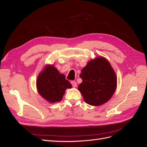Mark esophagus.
<instances>
[{"mask_svg":"<svg viewBox=\"0 0 147 147\" xmlns=\"http://www.w3.org/2000/svg\"><path fill=\"white\" fill-rule=\"evenodd\" d=\"M70 83H71V84H72V85L74 88H75V87L77 86V83L75 81H71Z\"/></svg>","mask_w":147,"mask_h":147,"instance_id":"1","label":"esophagus"}]
</instances>
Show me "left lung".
<instances>
[{
	"label": "left lung",
	"instance_id": "8db88e82",
	"mask_svg": "<svg viewBox=\"0 0 147 147\" xmlns=\"http://www.w3.org/2000/svg\"><path fill=\"white\" fill-rule=\"evenodd\" d=\"M80 77L82 82L79 84L78 90L86 103L91 105L105 103L116 90V74L109 61L103 57L89 61Z\"/></svg>",
	"mask_w": 147,
	"mask_h": 147
}]
</instances>
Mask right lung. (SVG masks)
I'll return each instance as SVG.
<instances>
[{
	"label": "right lung",
	"mask_w": 147,
	"mask_h": 147,
	"mask_svg": "<svg viewBox=\"0 0 147 147\" xmlns=\"http://www.w3.org/2000/svg\"><path fill=\"white\" fill-rule=\"evenodd\" d=\"M38 93L51 103L60 101L67 88L72 84L53 65H48L39 74L37 80Z\"/></svg>",
	"instance_id": "add662e5"
}]
</instances>
